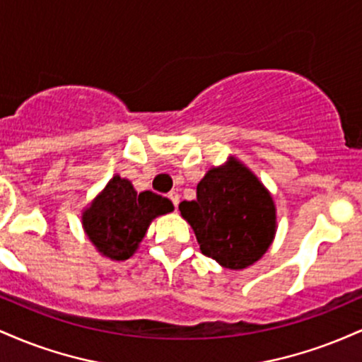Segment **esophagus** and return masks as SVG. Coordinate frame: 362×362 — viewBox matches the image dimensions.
<instances>
[{
    "mask_svg": "<svg viewBox=\"0 0 362 362\" xmlns=\"http://www.w3.org/2000/svg\"><path fill=\"white\" fill-rule=\"evenodd\" d=\"M168 199L170 201L173 202V206H178V202H180V195H178V192H175V190H172V192L168 194Z\"/></svg>",
    "mask_w": 362,
    "mask_h": 362,
    "instance_id": "1",
    "label": "esophagus"
}]
</instances>
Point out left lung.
Returning <instances> with one entry per match:
<instances>
[{"label": "left lung", "instance_id": "obj_1", "mask_svg": "<svg viewBox=\"0 0 362 362\" xmlns=\"http://www.w3.org/2000/svg\"><path fill=\"white\" fill-rule=\"evenodd\" d=\"M201 252L226 269H245L264 255L276 235V206L269 190L235 158L197 184V199L178 206Z\"/></svg>", "mask_w": 362, "mask_h": 362}]
</instances>
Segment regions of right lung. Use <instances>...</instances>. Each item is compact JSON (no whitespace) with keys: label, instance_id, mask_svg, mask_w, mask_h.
I'll return each mask as SVG.
<instances>
[{"label":"right lung","instance_id":"1","mask_svg":"<svg viewBox=\"0 0 362 362\" xmlns=\"http://www.w3.org/2000/svg\"><path fill=\"white\" fill-rule=\"evenodd\" d=\"M172 211L170 199L151 190L138 194L131 182L115 175L86 207L81 223L102 255L127 260L138 250L153 219Z\"/></svg>","mask_w":362,"mask_h":362}]
</instances>
